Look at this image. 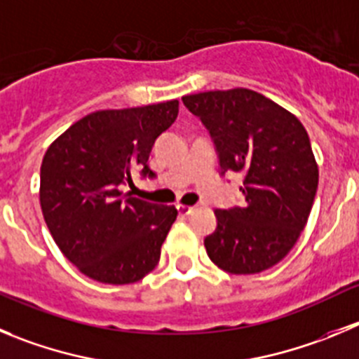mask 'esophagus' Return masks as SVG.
I'll use <instances>...</instances> for the list:
<instances>
[{
	"label": "esophagus",
	"mask_w": 359,
	"mask_h": 359,
	"mask_svg": "<svg viewBox=\"0 0 359 359\" xmlns=\"http://www.w3.org/2000/svg\"><path fill=\"white\" fill-rule=\"evenodd\" d=\"M193 209H195V207L182 205V203H179V205H177V210H179V214H182V216H187L189 212H193Z\"/></svg>",
	"instance_id": "34e87169"
}]
</instances>
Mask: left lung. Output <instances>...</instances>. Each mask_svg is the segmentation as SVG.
I'll return each instance as SVG.
<instances>
[{
  "instance_id": "obj_1",
  "label": "left lung",
  "mask_w": 359,
  "mask_h": 359,
  "mask_svg": "<svg viewBox=\"0 0 359 359\" xmlns=\"http://www.w3.org/2000/svg\"><path fill=\"white\" fill-rule=\"evenodd\" d=\"M205 126L219 175H243L241 205L216 209V230L203 239L209 259L226 273L255 274L292 250L310 216L319 168L303 123L248 88L182 97Z\"/></svg>"
}]
</instances>
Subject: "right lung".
Wrapping results in <instances>:
<instances>
[{"mask_svg": "<svg viewBox=\"0 0 359 359\" xmlns=\"http://www.w3.org/2000/svg\"><path fill=\"white\" fill-rule=\"evenodd\" d=\"M177 115L179 100L90 113L43 156V219L63 255L92 280L134 283L159 262L177 209L122 189L133 186L136 172L142 179H156L147 161Z\"/></svg>", "mask_w": 359, "mask_h": 359, "instance_id": "1", "label": "right lung"}]
</instances>
